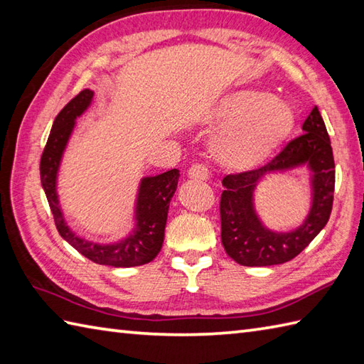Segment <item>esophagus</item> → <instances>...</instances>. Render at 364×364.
Listing matches in <instances>:
<instances>
[{"instance_id": "34e87169", "label": "esophagus", "mask_w": 364, "mask_h": 364, "mask_svg": "<svg viewBox=\"0 0 364 364\" xmlns=\"http://www.w3.org/2000/svg\"><path fill=\"white\" fill-rule=\"evenodd\" d=\"M208 176H210L208 168L203 164H195L188 169V177L193 181H207Z\"/></svg>"}]
</instances>
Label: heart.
<instances>
[{"label":"heart","instance_id":"heart-1","mask_svg":"<svg viewBox=\"0 0 364 364\" xmlns=\"http://www.w3.org/2000/svg\"><path fill=\"white\" fill-rule=\"evenodd\" d=\"M208 118L224 124L213 141L216 160L235 171H247L269 161L296 124L289 104L252 88L223 96L208 112Z\"/></svg>","mask_w":364,"mask_h":364}]
</instances>
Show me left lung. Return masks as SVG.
<instances>
[{"mask_svg": "<svg viewBox=\"0 0 364 364\" xmlns=\"http://www.w3.org/2000/svg\"><path fill=\"white\" fill-rule=\"evenodd\" d=\"M304 134L289 141L268 165L223 179L221 241L229 257L243 266H272L289 262L326 228L333 204L335 161L318 107L302 124ZM306 166L311 171L312 204L299 228L277 232L266 228L255 210V190L266 175Z\"/></svg>", "mask_w": 364, "mask_h": 364, "instance_id": "obj_1", "label": "left lung"}]
</instances>
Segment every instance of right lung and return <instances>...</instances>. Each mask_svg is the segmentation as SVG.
<instances>
[{
  "label": "right lung",
  "mask_w": 364,
  "mask_h": 364,
  "mask_svg": "<svg viewBox=\"0 0 364 364\" xmlns=\"http://www.w3.org/2000/svg\"><path fill=\"white\" fill-rule=\"evenodd\" d=\"M93 90L85 88L75 96L55 117L46 146L40 160V179L51 207L60 237L77 252L98 264L131 268L154 260L164 245L168 208L179 182V169H169L157 176L141 177L134 207V229L115 243H95L73 230L62 212L58 193V177L76 119L92 106Z\"/></svg>",
  "instance_id": "add662e5"
}]
</instances>
